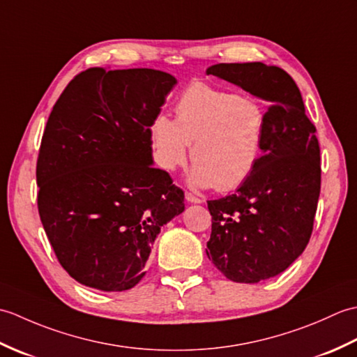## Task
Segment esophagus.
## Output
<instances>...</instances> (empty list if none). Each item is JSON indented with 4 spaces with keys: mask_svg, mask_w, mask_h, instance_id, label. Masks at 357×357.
<instances>
[{
    "mask_svg": "<svg viewBox=\"0 0 357 357\" xmlns=\"http://www.w3.org/2000/svg\"><path fill=\"white\" fill-rule=\"evenodd\" d=\"M185 199H187L188 202H193V204H199V202H202V199H201V198H198V196L193 195V193H190V192H185Z\"/></svg>",
    "mask_w": 357,
    "mask_h": 357,
    "instance_id": "esophagus-1",
    "label": "esophagus"
}]
</instances>
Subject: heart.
<instances>
[{
  "label": "heart",
  "mask_w": 357,
  "mask_h": 357,
  "mask_svg": "<svg viewBox=\"0 0 357 357\" xmlns=\"http://www.w3.org/2000/svg\"><path fill=\"white\" fill-rule=\"evenodd\" d=\"M267 110L253 96L193 82L174 104V121L158 115L150 141L158 167L174 172L195 164L190 183L230 192L252 176L262 155Z\"/></svg>",
  "instance_id": "1"
}]
</instances>
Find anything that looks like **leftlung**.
Segmentation results:
<instances>
[{"mask_svg": "<svg viewBox=\"0 0 357 357\" xmlns=\"http://www.w3.org/2000/svg\"><path fill=\"white\" fill-rule=\"evenodd\" d=\"M207 75L267 100L262 155L236 193L207 201V256L227 279L256 284L282 273L304 252L321 193V149L298 86L262 63H222Z\"/></svg>", "mask_w": 357, "mask_h": 357, "instance_id": "obj_1", "label": "left lung"}]
</instances>
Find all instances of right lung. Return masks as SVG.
<instances>
[{"instance_id": "add662e5", "label": "right lung", "mask_w": 357, "mask_h": 357, "mask_svg": "<svg viewBox=\"0 0 357 357\" xmlns=\"http://www.w3.org/2000/svg\"><path fill=\"white\" fill-rule=\"evenodd\" d=\"M172 75L153 69L78 73L47 119L36 161L38 211L58 262L86 287L130 290L184 192L151 165L150 124Z\"/></svg>"}]
</instances>
